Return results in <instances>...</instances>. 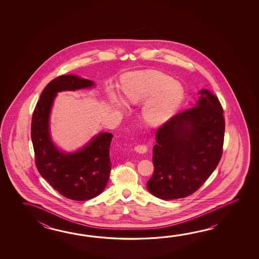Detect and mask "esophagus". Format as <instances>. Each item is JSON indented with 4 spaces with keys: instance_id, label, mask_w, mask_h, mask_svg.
<instances>
[{
    "instance_id": "obj_1",
    "label": "esophagus",
    "mask_w": 259,
    "mask_h": 259,
    "mask_svg": "<svg viewBox=\"0 0 259 259\" xmlns=\"http://www.w3.org/2000/svg\"><path fill=\"white\" fill-rule=\"evenodd\" d=\"M135 151L139 154H145L147 152V146L144 144H139L137 146H135Z\"/></svg>"
}]
</instances>
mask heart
<instances>
[{
	"instance_id": "heart-1",
	"label": "heart",
	"mask_w": 259,
	"mask_h": 259,
	"mask_svg": "<svg viewBox=\"0 0 259 259\" xmlns=\"http://www.w3.org/2000/svg\"><path fill=\"white\" fill-rule=\"evenodd\" d=\"M121 88L131 104H141L143 120L150 126H161L176 112L183 99V89L172 77L154 70L132 72L122 77ZM107 96L111 104L126 108L127 102L114 88H109Z\"/></svg>"
}]
</instances>
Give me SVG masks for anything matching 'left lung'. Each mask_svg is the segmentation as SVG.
Segmentation results:
<instances>
[{
	"label": "left lung",
	"instance_id": "8db88e82",
	"mask_svg": "<svg viewBox=\"0 0 259 259\" xmlns=\"http://www.w3.org/2000/svg\"><path fill=\"white\" fill-rule=\"evenodd\" d=\"M196 106L170 117L157 130L149 192L163 200L196 192L220 163L225 119L219 98L201 90Z\"/></svg>",
	"mask_w": 259,
	"mask_h": 259
}]
</instances>
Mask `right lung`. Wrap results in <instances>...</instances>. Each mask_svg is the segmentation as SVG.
<instances>
[{"label":"right lung","instance_id":"right-lung-1","mask_svg":"<svg viewBox=\"0 0 259 259\" xmlns=\"http://www.w3.org/2000/svg\"><path fill=\"white\" fill-rule=\"evenodd\" d=\"M94 81L75 75L57 77L44 88L31 121V141L38 171L50 185L66 198L86 201L99 195L109 180L110 144L113 135L100 133L76 153L56 148L49 132V116L56 94L91 88Z\"/></svg>","mask_w":259,"mask_h":259}]
</instances>
